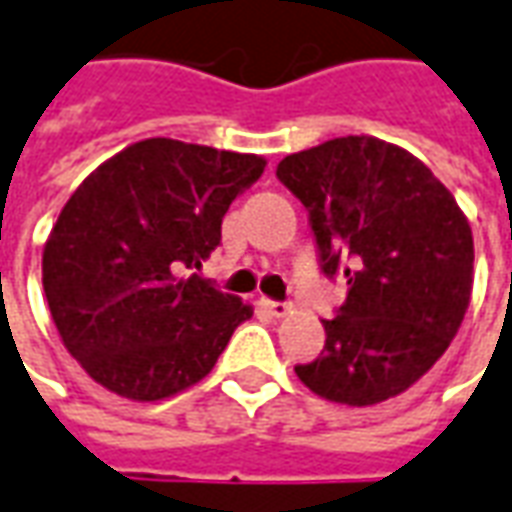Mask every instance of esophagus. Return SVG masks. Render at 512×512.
I'll return each instance as SVG.
<instances>
[{
  "label": "esophagus",
  "mask_w": 512,
  "mask_h": 512,
  "mask_svg": "<svg viewBox=\"0 0 512 512\" xmlns=\"http://www.w3.org/2000/svg\"><path fill=\"white\" fill-rule=\"evenodd\" d=\"M262 306L273 314L275 320H284V317H289L292 314V306L289 303H275V300H262Z\"/></svg>",
  "instance_id": "1"
}]
</instances>
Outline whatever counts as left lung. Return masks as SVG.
Listing matches in <instances>:
<instances>
[{
	"instance_id": "1",
	"label": "left lung",
	"mask_w": 512,
	"mask_h": 512,
	"mask_svg": "<svg viewBox=\"0 0 512 512\" xmlns=\"http://www.w3.org/2000/svg\"><path fill=\"white\" fill-rule=\"evenodd\" d=\"M278 179L311 215L322 273L350 262L322 355L297 378L353 408L408 391L447 353L471 300L474 239L455 195L411 151L369 134L289 154Z\"/></svg>"
}]
</instances>
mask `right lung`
Segmentation results:
<instances>
[{"label": "right lung", "instance_id": "add662e5", "mask_svg": "<svg viewBox=\"0 0 512 512\" xmlns=\"http://www.w3.org/2000/svg\"><path fill=\"white\" fill-rule=\"evenodd\" d=\"M267 168L256 154L151 137L101 162L43 245V292L65 350L134 402L204 380L253 306L184 275L220 245L231 201Z\"/></svg>", "mask_w": 512, "mask_h": 512}]
</instances>
